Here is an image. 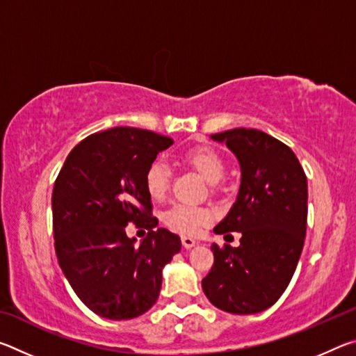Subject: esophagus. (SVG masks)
I'll return each mask as SVG.
<instances>
[{"instance_id": "1", "label": "esophagus", "mask_w": 356, "mask_h": 356, "mask_svg": "<svg viewBox=\"0 0 356 356\" xmlns=\"http://www.w3.org/2000/svg\"><path fill=\"white\" fill-rule=\"evenodd\" d=\"M182 245L185 246L186 250H190V248H193V246L196 245V240L195 238H191V237H186V236H182Z\"/></svg>"}]
</instances>
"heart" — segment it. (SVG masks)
<instances>
[{
    "label": "heart",
    "instance_id": "b5f03b06",
    "mask_svg": "<svg viewBox=\"0 0 356 356\" xmlns=\"http://www.w3.org/2000/svg\"><path fill=\"white\" fill-rule=\"evenodd\" d=\"M184 161L201 174L209 184H216L225 177L226 161L218 150L209 146H200L186 150ZM171 170L165 160L155 159L150 161L144 172V186L147 195L154 201H161L170 190ZM163 221L168 227L184 236H195L212 221V212L206 207L188 206V204H176L163 215Z\"/></svg>",
    "mask_w": 356,
    "mask_h": 356
}]
</instances>
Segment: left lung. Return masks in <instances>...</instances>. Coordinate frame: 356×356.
I'll use <instances>...</instances> for the list:
<instances>
[{"label":"left lung","mask_w":356,"mask_h":356,"mask_svg":"<svg viewBox=\"0 0 356 356\" xmlns=\"http://www.w3.org/2000/svg\"><path fill=\"white\" fill-rule=\"evenodd\" d=\"M236 154L242 182L237 201L215 234L240 232V245L213 243L215 261L202 280L210 303L232 314L275 305L291 282L303 250L308 182L292 149L256 129L212 135Z\"/></svg>","instance_id":"obj_1"}]
</instances>
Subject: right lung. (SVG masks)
Returning <instances> with one entry per match:
<instances>
[{
  "instance_id": "right-lung-1",
  "label": "right lung",
  "mask_w": 356,
  "mask_h": 356,
  "mask_svg": "<svg viewBox=\"0 0 356 356\" xmlns=\"http://www.w3.org/2000/svg\"><path fill=\"white\" fill-rule=\"evenodd\" d=\"M174 141L150 130L114 127L89 135L70 150L51 195L59 267L84 305L111 321L152 308L161 270L182 248L180 237L156 227L144 186L150 161ZM149 232L140 245L124 226Z\"/></svg>"
}]
</instances>
